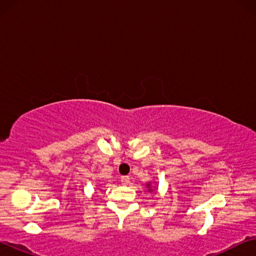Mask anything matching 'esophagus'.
<instances>
[{
	"label": "esophagus",
	"mask_w": 256,
	"mask_h": 256,
	"mask_svg": "<svg viewBox=\"0 0 256 256\" xmlns=\"http://www.w3.org/2000/svg\"><path fill=\"white\" fill-rule=\"evenodd\" d=\"M120 183L123 185H128L130 183V177L128 176H122L120 177Z\"/></svg>",
	"instance_id": "34e87169"
}]
</instances>
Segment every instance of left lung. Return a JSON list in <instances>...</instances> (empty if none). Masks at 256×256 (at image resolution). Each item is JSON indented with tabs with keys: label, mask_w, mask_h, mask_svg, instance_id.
Here are the masks:
<instances>
[{
	"label": "left lung",
	"mask_w": 256,
	"mask_h": 256,
	"mask_svg": "<svg viewBox=\"0 0 256 256\" xmlns=\"http://www.w3.org/2000/svg\"><path fill=\"white\" fill-rule=\"evenodd\" d=\"M150 190H151V188H150Z\"/></svg>",
	"instance_id": "left-lung-1"
}]
</instances>
